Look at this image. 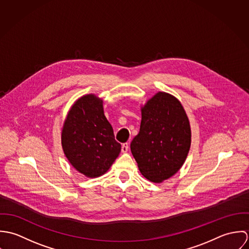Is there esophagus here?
Returning <instances> with one entry per match:
<instances>
[{
    "instance_id": "esophagus-1",
    "label": "esophagus",
    "mask_w": 249,
    "mask_h": 249,
    "mask_svg": "<svg viewBox=\"0 0 249 249\" xmlns=\"http://www.w3.org/2000/svg\"><path fill=\"white\" fill-rule=\"evenodd\" d=\"M128 146H129V144H128L127 142L123 143V144H122V152H124V153L127 152V150H128Z\"/></svg>"
}]
</instances>
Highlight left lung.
Segmentation results:
<instances>
[{
    "label": "left lung",
    "mask_w": 249,
    "mask_h": 249,
    "mask_svg": "<svg viewBox=\"0 0 249 249\" xmlns=\"http://www.w3.org/2000/svg\"><path fill=\"white\" fill-rule=\"evenodd\" d=\"M139 133L130 149L139 171L146 179L161 183L183 166L191 146V125L175 96L158 92L142 107Z\"/></svg>",
    "instance_id": "1"
}]
</instances>
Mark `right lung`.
<instances>
[{"mask_svg":"<svg viewBox=\"0 0 249 249\" xmlns=\"http://www.w3.org/2000/svg\"><path fill=\"white\" fill-rule=\"evenodd\" d=\"M61 144L71 166L87 178L105 175L121 152L104 112V101L94 94L77 99L63 124Z\"/></svg>","mask_w":249,"mask_h":249,"instance_id":"add662e5","label":"right lung"}]
</instances>
